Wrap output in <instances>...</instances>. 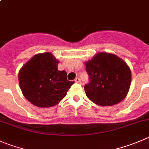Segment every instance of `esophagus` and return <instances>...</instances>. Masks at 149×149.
Returning <instances> with one entry per match:
<instances>
[{"instance_id":"34e87169","label":"esophagus","mask_w":149,"mask_h":149,"mask_svg":"<svg viewBox=\"0 0 149 149\" xmlns=\"http://www.w3.org/2000/svg\"><path fill=\"white\" fill-rule=\"evenodd\" d=\"M75 82L78 84H81V79H79V78H76V79H75Z\"/></svg>"}]
</instances>
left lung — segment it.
Returning <instances> with one entry per match:
<instances>
[{
  "mask_svg": "<svg viewBox=\"0 0 149 149\" xmlns=\"http://www.w3.org/2000/svg\"><path fill=\"white\" fill-rule=\"evenodd\" d=\"M84 64L89 76L84 90L91 101L100 106H111L126 97L132 76L122 59L111 53L99 52Z\"/></svg>",
  "mask_w": 149,
  "mask_h": 149,
  "instance_id": "obj_1",
  "label": "left lung"
}]
</instances>
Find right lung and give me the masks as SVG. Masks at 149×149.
<instances>
[{
  "label": "right lung",
  "instance_id": "1",
  "mask_svg": "<svg viewBox=\"0 0 149 149\" xmlns=\"http://www.w3.org/2000/svg\"><path fill=\"white\" fill-rule=\"evenodd\" d=\"M59 60L52 53L33 56L19 72V84L24 97L39 108L57 105L74 82L68 81L67 73L59 70Z\"/></svg>",
  "mask_w": 149,
  "mask_h": 149
}]
</instances>
